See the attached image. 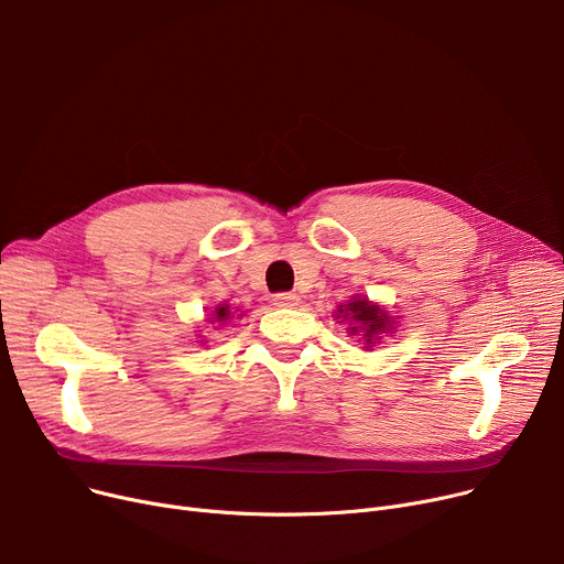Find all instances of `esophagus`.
Masks as SVG:
<instances>
[{
	"label": "esophagus",
	"instance_id": "esophagus-1",
	"mask_svg": "<svg viewBox=\"0 0 564 564\" xmlns=\"http://www.w3.org/2000/svg\"><path fill=\"white\" fill-rule=\"evenodd\" d=\"M272 304L279 308H294L299 304V296L294 292H281V294H274Z\"/></svg>",
	"mask_w": 564,
	"mask_h": 564
}]
</instances>
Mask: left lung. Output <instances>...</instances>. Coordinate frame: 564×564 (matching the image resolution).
I'll return each instance as SVG.
<instances>
[{"mask_svg": "<svg viewBox=\"0 0 564 564\" xmlns=\"http://www.w3.org/2000/svg\"><path fill=\"white\" fill-rule=\"evenodd\" d=\"M340 313H345V317L349 315L351 322L356 326H351V335L356 333H362L365 343L371 345L373 340H381V333H388L392 328L390 324V317L386 311H381L379 306H371L369 302H365V299H356V302H351L349 306H340L337 308Z\"/></svg>", "mask_w": 564, "mask_h": 564, "instance_id": "left-lung-1", "label": "left lung"}]
</instances>
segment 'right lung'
<instances>
[{"label":"right lung","instance_id":"obj_1","mask_svg":"<svg viewBox=\"0 0 564 564\" xmlns=\"http://www.w3.org/2000/svg\"><path fill=\"white\" fill-rule=\"evenodd\" d=\"M231 317V313H229V306H219L217 311H215V317H213V322H219V324H224Z\"/></svg>","mask_w":564,"mask_h":564}]
</instances>
